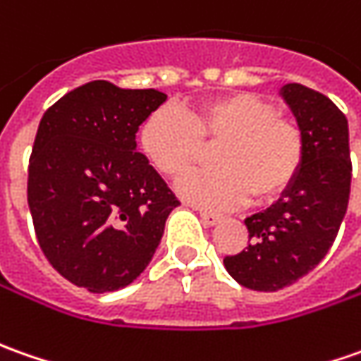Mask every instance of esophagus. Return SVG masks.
I'll return each mask as SVG.
<instances>
[{
	"label": "esophagus",
	"instance_id": "34e87169",
	"mask_svg": "<svg viewBox=\"0 0 361 361\" xmlns=\"http://www.w3.org/2000/svg\"><path fill=\"white\" fill-rule=\"evenodd\" d=\"M200 218H202V221H204V224H207V226H216V224H219V221L224 219V216L214 214V212H205V209H200Z\"/></svg>",
	"mask_w": 361,
	"mask_h": 361
}]
</instances>
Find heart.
<instances>
[{"mask_svg":"<svg viewBox=\"0 0 361 361\" xmlns=\"http://www.w3.org/2000/svg\"><path fill=\"white\" fill-rule=\"evenodd\" d=\"M140 142L152 166L168 178L192 168L204 143L219 142L218 168L190 173L176 185L185 200L205 207H231L252 193L257 202L278 197L295 180L305 152L300 126L250 92L209 97L185 114L156 109L143 121Z\"/></svg>","mask_w":361,"mask_h":361,"instance_id":"1","label":"heart"}]
</instances>
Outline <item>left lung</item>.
Returning a JSON list of instances; mask_svg holds the SVG:
<instances>
[{
	"label": "left lung",
	"instance_id": "1",
	"mask_svg": "<svg viewBox=\"0 0 361 361\" xmlns=\"http://www.w3.org/2000/svg\"><path fill=\"white\" fill-rule=\"evenodd\" d=\"M280 95L304 133L302 168L276 204L243 219L247 247L224 257L231 278L255 292H278L312 271L336 240L350 200L345 116L302 83H286Z\"/></svg>",
	"mask_w": 361,
	"mask_h": 361
}]
</instances>
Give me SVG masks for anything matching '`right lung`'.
Wrapping results in <instances>:
<instances>
[{"mask_svg":"<svg viewBox=\"0 0 361 361\" xmlns=\"http://www.w3.org/2000/svg\"><path fill=\"white\" fill-rule=\"evenodd\" d=\"M168 99L97 80L66 94L39 121L27 204L39 247L92 293L116 292L152 262L180 202L135 147V133Z\"/></svg>","mask_w":361,"mask_h":361,"instance_id":"add662e5","label":"right lung"}]
</instances>
